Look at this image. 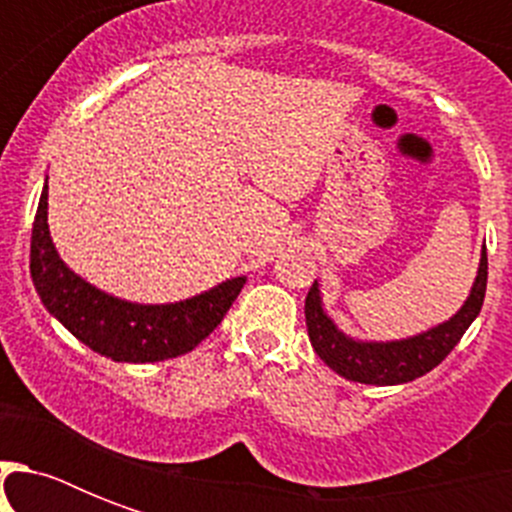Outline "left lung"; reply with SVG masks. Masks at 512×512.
Returning <instances> with one entry per match:
<instances>
[{
	"mask_svg": "<svg viewBox=\"0 0 512 512\" xmlns=\"http://www.w3.org/2000/svg\"><path fill=\"white\" fill-rule=\"evenodd\" d=\"M486 276H489V263H486L484 249L476 284L470 289V297L460 311L454 313L449 321L422 332V335L396 342H358L353 337L342 335L335 327V321L329 319L321 308L319 284L313 281L311 292L305 297L308 337H311L313 350L319 353L321 361L345 380L366 382V385H401V382L417 380L452 353L454 345L465 335V329L481 313L486 295Z\"/></svg>",
	"mask_w": 512,
	"mask_h": 512,
	"instance_id": "left-lung-1",
	"label": "left lung"
}]
</instances>
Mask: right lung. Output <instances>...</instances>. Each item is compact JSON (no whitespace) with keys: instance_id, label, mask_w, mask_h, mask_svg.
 <instances>
[{"instance_id":"obj_1","label":"right lung","mask_w":512,"mask_h":512,"mask_svg":"<svg viewBox=\"0 0 512 512\" xmlns=\"http://www.w3.org/2000/svg\"><path fill=\"white\" fill-rule=\"evenodd\" d=\"M31 279L44 308L76 340L100 356L130 364L164 361L196 348L223 321L247 284V279L239 276L204 295L170 305H138L106 295L68 271L55 252L47 225V185L31 231Z\"/></svg>"}]
</instances>
